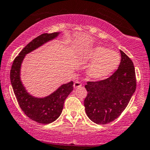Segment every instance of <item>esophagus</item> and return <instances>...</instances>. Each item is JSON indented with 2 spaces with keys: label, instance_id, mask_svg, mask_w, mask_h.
<instances>
[{
  "label": "esophagus",
  "instance_id": "esophagus-1",
  "mask_svg": "<svg viewBox=\"0 0 150 150\" xmlns=\"http://www.w3.org/2000/svg\"><path fill=\"white\" fill-rule=\"evenodd\" d=\"M82 86V83H81L80 81H75V83H74L73 84V86L75 89H77V88H79L81 87V86Z\"/></svg>",
  "mask_w": 150,
  "mask_h": 150
}]
</instances>
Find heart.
<instances>
[{"label": "heart", "instance_id": "heart-1", "mask_svg": "<svg viewBox=\"0 0 150 150\" xmlns=\"http://www.w3.org/2000/svg\"><path fill=\"white\" fill-rule=\"evenodd\" d=\"M85 58L86 61L92 62L88 67V76L96 80L108 76L120 63L119 54L101 46L89 50L85 54Z\"/></svg>", "mask_w": 150, "mask_h": 150}]
</instances>
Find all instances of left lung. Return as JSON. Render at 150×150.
<instances>
[{"label": "left lung", "instance_id": "1", "mask_svg": "<svg viewBox=\"0 0 150 150\" xmlns=\"http://www.w3.org/2000/svg\"><path fill=\"white\" fill-rule=\"evenodd\" d=\"M121 60L117 70L109 78L85 85V111L89 119L107 124L121 115L136 89V76L132 60L120 51Z\"/></svg>", "mask_w": 150, "mask_h": 150}]
</instances>
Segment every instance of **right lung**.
Masks as SVG:
<instances>
[{"label": "right lung", "mask_w": 150, "mask_h": 150, "mask_svg": "<svg viewBox=\"0 0 150 150\" xmlns=\"http://www.w3.org/2000/svg\"><path fill=\"white\" fill-rule=\"evenodd\" d=\"M58 35L59 33H43L33 39L15 58L10 70L11 83L18 104L28 117L39 124H50L59 117L64 108V100L73 90V82L63 84L47 97L35 98L26 92L22 84L21 66L26 54L54 39Z\"/></svg>", "instance_id": "right-lung-1"}]
</instances>
